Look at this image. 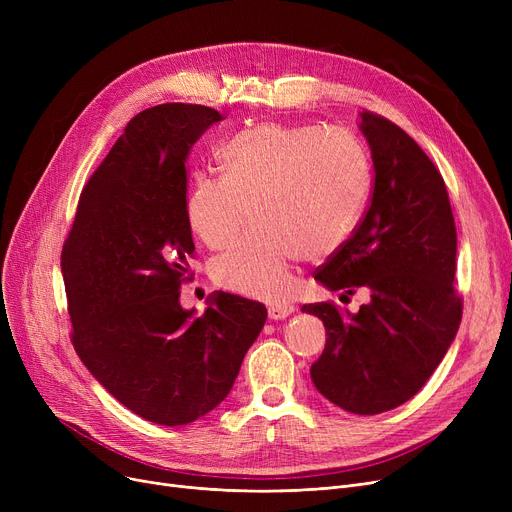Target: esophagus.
<instances>
[{"mask_svg": "<svg viewBox=\"0 0 512 512\" xmlns=\"http://www.w3.org/2000/svg\"><path fill=\"white\" fill-rule=\"evenodd\" d=\"M292 311H294L292 305H288V303H276V305H270V309H267V315H270V319L278 321V319L288 317Z\"/></svg>", "mask_w": 512, "mask_h": 512, "instance_id": "34e87169", "label": "esophagus"}]
</instances>
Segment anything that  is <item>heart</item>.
Instances as JSON below:
<instances>
[{"label":"heart","mask_w":512,"mask_h":512,"mask_svg":"<svg viewBox=\"0 0 512 512\" xmlns=\"http://www.w3.org/2000/svg\"><path fill=\"white\" fill-rule=\"evenodd\" d=\"M222 172H197L186 220L211 249L236 245L213 261L224 288L263 301L286 299L294 265L340 251L371 195L367 147L353 132L261 122L220 149Z\"/></svg>","instance_id":"b5f03b06"}]
</instances>
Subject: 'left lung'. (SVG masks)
Wrapping results in <instances>:
<instances>
[{
  "mask_svg": "<svg viewBox=\"0 0 512 512\" xmlns=\"http://www.w3.org/2000/svg\"><path fill=\"white\" fill-rule=\"evenodd\" d=\"M373 159V193L346 245L317 267L330 290L369 292L359 313L332 301L305 305L326 326L311 365L315 388L336 407L378 415L413 398L444 359L463 317L454 288L456 228L440 170L409 134L361 112Z\"/></svg>",
  "mask_w": 512,
  "mask_h": 512,
  "instance_id": "1",
  "label": "left lung"
}]
</instances>
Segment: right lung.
Returning a JSON list of instances; mask_svg holds the SVG:
<instances>
[{"instance_id":"right-lung-1","label":"right lung","mask_w":512,"mask_h":512,"mask_svg":"<svg viewBox=\"0 0 512 512\" xmlns=\"http://www.w3.org/2000/svg\"><path fill=\"white\" fill-rule=\"evenodd\" d=\"M224 116L161 103L134 116L80 193L62 249L74 351L126 409L186 425L228 396L265 305L218 292L203 315L180 307L195 255L186 155Z\"/></svg>"}]
</instances>
